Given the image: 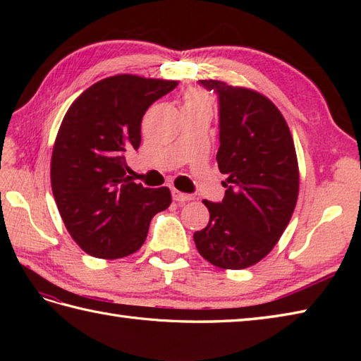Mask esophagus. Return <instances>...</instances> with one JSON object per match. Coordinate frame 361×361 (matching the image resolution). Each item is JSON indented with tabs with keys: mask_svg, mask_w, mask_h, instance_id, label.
<instances>
[{
	"mask_svg": "<svg viewBox=\"0 0 361 361\" xmlns=\"http://www.w3.org/2000/svg\"><path fill=\"white\" fill-rule=\"evenodd\" d=\"M172 197H173V200L178 202V203H185V202L192 200V195L183 194V192H180V190H176V189L172 190Z\"/></svg>",
	"mask_w": 361,
	"mask_h": 361,
	"instance_id": "34e87169",
	"label": "esophagus"
}]
</instances>
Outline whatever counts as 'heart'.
I'll return each instance as SVG.
<instances>
[{
	"label": "heart",
	"instance_id": "1",
	"mask_svg": "<svg viewBox=\"0 0 361 361\" xmlns=\"http://www.w3.org/2000/svg\"><path fill=\"white\" fill-rule=\"evenodd\" d=\"M198 106H209V97L202 88H188L183 94V110L198 109Z\"/></svg>",
	"mask_w": 361,
	"mask_h": 361
}]
</instances>
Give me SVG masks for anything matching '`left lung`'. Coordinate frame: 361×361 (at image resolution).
<instances>
[{
  "label": "left lung",
  "mask_w": 361,
  "mask_h": 361,
  "mask_svg": "<svg viewBox=\"0 0 361 361\" xmlns=\"http://www.w3.org/2000/svg\"><path fill=\"white\" fill-rule=\"evenodd\" d=\"M219 94L217 164L228 178L221 203L204 200L208 226L194 234L198 252L224 270L260 262L293 216L299 167L290 128L270 99L221 80H200Z\"/></svg>",
  "instance_id": "8db88e82"
}]
</instances>
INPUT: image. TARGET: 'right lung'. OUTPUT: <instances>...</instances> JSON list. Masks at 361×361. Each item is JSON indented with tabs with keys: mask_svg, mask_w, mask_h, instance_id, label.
<instances>
[{
	"mask_svg": "<svg viewBox=\"0 0 361 361\" xmlns=\"http://www.w3.org/2000/svg\"><path fill=\"white\" fill-rule=\"evenodd\" d=\"M176 85L116 74L87 88L68 109L52 147L51 188L68 233L87 255H133L153 216L172 203L169 188H144L126 176V153L140 147L144 113Z\"/></svg>",
	"mask_w": 361,
	"mask_h": 361,
	"instance_id": "right-lung-1",
	"label": "right lung"
}]
</instances>
